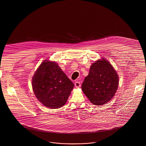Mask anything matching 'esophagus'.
<instances>
[{"label":"esophagus","instance_id":"1","mask_svg":"<svg viewBox=\"0 0 146 146\" xmlns=\"http://www.w3.org/2000/svg\"><path fill=\"white\" fill-rule=\"evenodd\" d=\"M80 86H81V84H80V82H79V81H76L75 82V86L76 87V88H80Z\"/></svg>","mask_w":146,"mask_h":146}]
</instances>
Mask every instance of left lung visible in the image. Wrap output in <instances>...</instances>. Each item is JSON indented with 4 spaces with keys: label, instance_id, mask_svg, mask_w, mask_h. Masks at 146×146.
Masks as SVG:
<instances>
[{
    "label": "left lung",
    "instance_id": "obj_1",
    "mask_svg": "<svg viewBox=\"0 0 146 146\" xmlns=\"http://www.w3.org/2000/svg\"><path fill=\"white\" fill-rule=\"evenodd\" d=\"M118 85L119 77L116 71L109 61L102 59L92 65L81 88L92 103L102 106L113 98Z\"/></svg>",
    "mask_w": 146,
    "mask_h": 146
}]
</instances>
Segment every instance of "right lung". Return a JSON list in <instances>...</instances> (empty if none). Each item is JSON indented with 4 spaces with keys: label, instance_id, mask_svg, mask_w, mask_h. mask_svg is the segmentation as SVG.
Listing matches in <instances>:
<instances>
[{
    "label": "right lung",
    "instance_id": "add662e5",
    "mask_svg": "<svg viewBox=\"0 0 146 146\" xmlns=\"http://www.w3.org/2000/svg\"><path fill=\"white\" fill-rule=\"evenodd\" d=\"M36 98L44 106L57 109L64 106L74 84L56 62L44 60L32 78Z\"/></svg>",
    "mask_w": 146,
    "mask_h": 146
}]
</instances>
